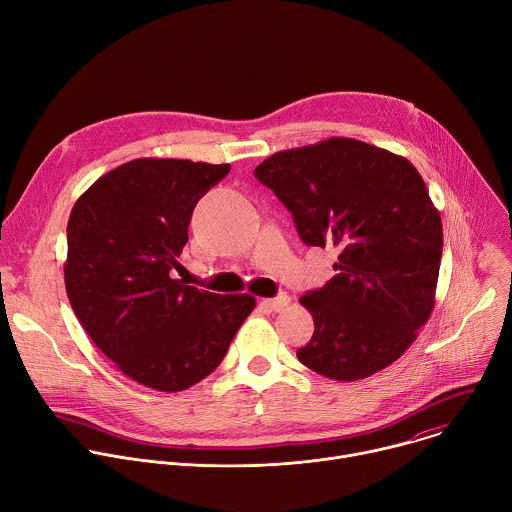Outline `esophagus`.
I'll list each match as a JSON object with an SVG mask.
<instances>
[{
    "mask_svg": "<svg viewBox=\"0 0 512 512\" xmlns=\"http://www.w3.org/2000/svg\"><path fill=\"white\" fill-rule=\"evenodd\" d=\"M289 302H291V298H289L287 294H279L277 298L263 300L261 306H263L265 310H269V312H281V310H285V308L289 306Z\"/></svg>",
    "mask_w": 512,
    "mask_h": 512,
    "instance_id": "34e87169",
    "label": "esophagus"
}]
</instances>
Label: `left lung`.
<instances>
[{
    "instance_id": "8db88e82",
    "label": "left lung",
    "mask_w": 512,
    "mask_h": 512,
    "mask_svg": "<svg viewBox=\"0 0 512 512\" xmlns=\"http://www.w3.org/2000/svg\"><path fill=\"white\" fill-rule=\"evenodd\" d=\"M255 178L294 214L306 245H336L338 271L300 304L314 318L302 364L332 381L393 364L429 320L444 231L423 178L403 156L330 137L269 156Z\"/></svg>"
}]
</instances>
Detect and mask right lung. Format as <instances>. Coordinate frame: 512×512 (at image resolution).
Here are the masks:
<instances>
[{
    "mask_svg": "<svg viewBox=\"0 0 512 512\" xmlns=\"http://www.w3.org/2000/svg\"><path fill=\"white\" fill-rule=\"evenodd\" d=\"M229 164L137 158L72 206L64 285L81 326L115 367L154 391H184L223 362L255 308L174 279L196 202Z\"/></svg>",
    "mask_w": 512,
    "mask_h": 512,
    "instance_id": "add662e5",
    "label": "right lung"
}]
</instances>
